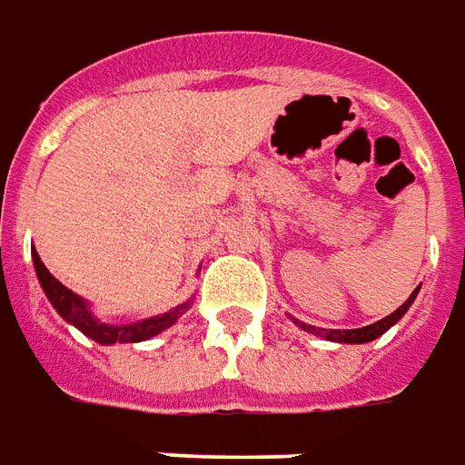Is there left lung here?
Listing matches in <instances>:
<instances>
[{"label":"left lung","instance_id":"8db88e82","mask_svg":"<svg viewBox=\"0 0 465 465\" xmlns=\"http://www.w3.org/2000/svg\"><path fill=\"white\" fill-rule=\"evenodd\" d=\"M421 288V285H419ZM419 288H416L414 293L409 295L407 301L399 305L397 311L391 312V315H387V318L377 320V322H372V325H364V328H355V330H325V328H315V325H308V322H301L298 318H291L298 325L301 330H305V332H312V335H318V338L322 340H330V342H345V345H362V342H372V340H377L380 335H384L387 330L391 328V325H397L399 320L404 318V312L411 308V302L416 301V293H419Z\"/></svg>","mask_w":465,"mask_h":465}]
</instances>
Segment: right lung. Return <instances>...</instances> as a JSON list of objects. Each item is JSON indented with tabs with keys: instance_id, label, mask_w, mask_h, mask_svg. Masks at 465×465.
Returning a JSON list of instances; mask_svg holds the SVG:
<instances>
[{
	"instance_id": "add662e5",
	"label": "right lung",
	"mask_w": 465,
	"mask_h": 465,
	"mask_svg": "<svg viewBox=\"0 0 465 465\" xmlns=\"http://www.w3.org/2000/svg\"><path fill=\"white\" fill-rule=\"evenodd\" d=\"M31 259H34V268H36V276H39V283L44 288V293L49 298V302L56 308V312L61 318L66 320L68 325H74L84 332L85 338H91L93 342L98 345H115V342H145V340L160 335L167 328H172L177 320L189 311L192 301H184L177 308L163 312V315H154V318L135 320V322H120V325H113V322H103L93 315L91 302L81 298L78 293H74L71 288L56 281L51 276L49 268L44 266L39 259L36 249L31 251Z\"/></svg>"
}]
</instances>
